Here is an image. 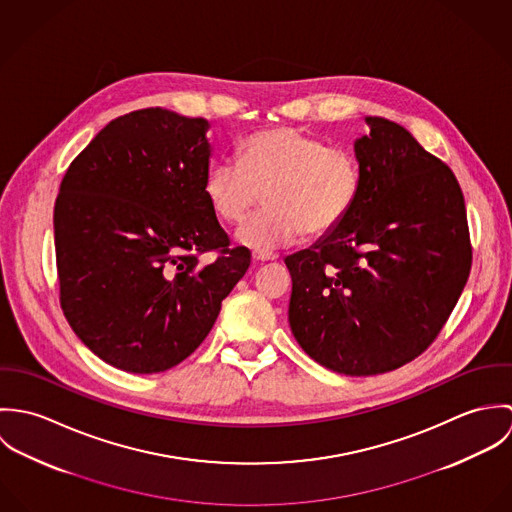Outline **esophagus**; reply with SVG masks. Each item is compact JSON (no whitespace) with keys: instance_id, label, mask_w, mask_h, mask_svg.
<instances>
[{"instance_id":"esophagus-1","label":"esophagus","mask_w":512,"mask_h":512,"mask_svg":"<svg viewBox=\"0 0 512 512\" xmlns=\"http://www.w3.org/2000/svg\"><path fill=\"white\" fill-rule=\"evenodd\" d=\"M278 256L274 254V252H266V250H254L252 252V260L254 262H272V260H276Z\"/></svg>"}]
</instances>
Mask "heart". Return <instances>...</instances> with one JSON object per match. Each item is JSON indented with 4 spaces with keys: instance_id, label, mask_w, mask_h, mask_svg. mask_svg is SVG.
Returning a JSON list of instances; mask_svg holds the SVG:
<instances>
[{
    "instance_id": "heart-1",
    "label": "heart",
    "mask_w": 512,
    "mask_h": 512,
    "mask_svg": "<svg viewBox=\"0 0 512 512\" xmlns=\"http://www.w3.org/2000/svg\"><path fill=\"white\" fill-rule=\"evenodd\" d=\"M361 185L353 153L327 147L317 136L280 126L248 136L238 163H215L205 179V197L217 219L234 224L264 193V209L236 230V242L272 250L301 232L323 236L351 211Z\"/></svg>"
}]
</instances>
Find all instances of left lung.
Masks as SVG:
<instances>
[{
	"label": "left lung",
	"instance_id": "1",
	"mask_svg": "<svg viewBox=\"0 0 512 512\" xmlns=\"http://www.w3.org/2000/svg\"><path fill=\"white\" fill-rule=\"evenodd\" d=\"M355 140L357 199L341 224L286 258L290 327L321 366L347 376L394 370L438 337L471 270L453 171L396 122L365 118Z\"/></svg>",
	"mask_w": 512,
	"mask_h": 512
}]
</instances>
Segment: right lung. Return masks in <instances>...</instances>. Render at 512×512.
Here are the masks:
<instances>
[{"mask_svg":"<svg viewBox=\"0 0 512 512\" xmlns=\"http://www.w3.org/2000/svg\"><path fill=\"white\" fill-rule=\"evenodd\" d=\"M209 122L165 108L112 120L74 157L55 203L61 307L104 363L134 374L185 361L250 266L205 197ZM215 249L211 265L198 254Z\"/></svg>","mask_w":512,"mask_h":512,"instance_id":"right-lung-1","label":"right lung"}]
</instances>
